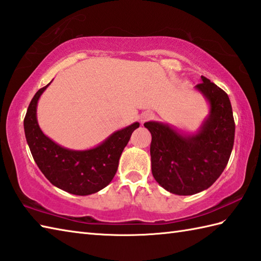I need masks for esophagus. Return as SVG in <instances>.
I'll list each match as a JSON object with an SVG mask.
<instances>
[{"mask_svg":"<svg viewBox=\"0 0 261 261\" xmlns=\"http://www.w3.org/2000/svg\"><path fill=\"white\" fill-rule=\"evenodd\" d=\"M152 118H153V114L151 112H143L141 114V116H140V120H141V122L143 123V122L151 120Z\"/></svg>","mask_w":261,"mask_h":261,"instance_id":"34e87169","label":"esophagus"}]
</instances>
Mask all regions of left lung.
Masks as SVG:
<instances>
[{
	"mask_svg": "<svg viewBox=\"0 0 261 261\" xmlns=\"http://www.w3.org/2000/svg\"><path fill=\"white\" fill-rule=\"evenodd\" d=\"M195 86L210 103V114L195 135H180L170 125L149 121L151 171L160 186L177 195L206 190L228 165L236 124L228 94L201 76Z\"/></svg>",
	"mask_w": 261,
	"mask_h": 261,
	"instance_id": "1",
	"label": "left lung"
}]
</instances>
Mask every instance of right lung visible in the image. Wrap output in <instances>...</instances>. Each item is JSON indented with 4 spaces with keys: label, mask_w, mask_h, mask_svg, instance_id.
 <instances>
[{
    "label": "right lung",
    "mask_w": 261,
    "mask_h": 261,
    "mask_svg": "<svg viewBox=\"0 0 261 261\" xmlns=\"http://www.w3.org/2000/svg\"><path fill=\"white\" fill-rule=\"evenodd\" d=\"M49 84L35 94L23 121L32 157L46 178L60 190L82 196L101 191L113 179L121 153L140 124L135 122L88 150L64 148L43 135L37 121L38 99Z\"/></svg>",
    "instance_id": "right-lung-1"
}]
</instances>
